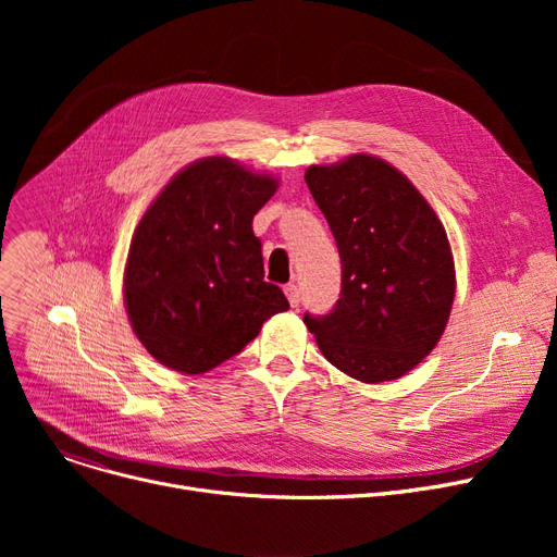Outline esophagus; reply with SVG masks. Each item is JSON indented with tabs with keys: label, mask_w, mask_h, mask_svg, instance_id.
Wrapping results in <instances>:
<instances>
[{
	"label": "esophagus",
	"mask_w": 557,
	"mask_h": 557,
	"mask_svg": "<svg viewBox=\"0 0 557 557\" xmlns=\"http://www.w3.org/2000/svg\"><path fill=\"white\" fill-rule=\"evenodd\" d=\"M284 294H286L290 307H298L300 305V288H298V284H286L284 286Z\"/></svg>",
	"instance_id": "1"
}]
</instances>
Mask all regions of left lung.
Listing matches in <instances>:
<instances>
[{"instance_id":"1","label":"left lung","mask_w":557,"mask_h":557,"mask_svg":"<svg viewBox=\"0 0 557 557\" xmlns=\"http://www.w3.org/2000/svg\"><path fill=\"white\" fill-rule=\"evenodd\" d=\"M305 181L341 255V298L305 313L325 359L366 384L413 370L441 341L456 271L447 232L422 194L388 162L352 156L309 166Z\"/></svg>"}]
</instances>
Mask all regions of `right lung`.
Returning a JSON list of instances; mask_svg holds the SVG:
<instances>
[{
    "instance_id": "right-lung-1",
    "label": "right lung",
    "mask_w": 557,
    "mask_h": 557,
    "mask_svg": "<svg viewBox=\"0 0 557 557\" xmlns=\"http://www.w3.org/2000/svg\"><path fill=\"white\" fill-rule=\"evenodd\" d=\"M277 183L227 158L175 173L141 216L126 261L131 325L162 366L185 374L216 368L288 309L263 282L252 216Z\"/></svg>"
}]
</instances>
